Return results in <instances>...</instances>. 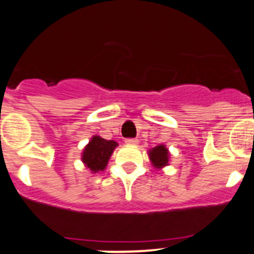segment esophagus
Segmentation results:
<instances>
[{"instance_id": "34e87169", "label": "esophagus", "mask_w": 254, "mask_h": 254, "mask_svg": "<svg viewBox=\"0 0 254 254\" xmlns=\"http://www.w3.org/2000/svg\"><path fill=\"white\" fill-rule=\"evenodd\" d=\"M125 142L127 144H137L138 143V139L137 138H126Z\"/></svg>"}]
</instances>
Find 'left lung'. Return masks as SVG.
Returning <instances> with one entry per match:
<instances>
[{
	"mask_svg": "<svg viewBox=\"0 0 254 254\" xmlns=\"http://www.w3.org/2000/svg\"><path fill=\"white\" fill-rule=\"evenodd\" d=\"M149 158L156 168H162L168 163V149L163 144L154 147L149 151Z\"/></svg>",
	"mask_w": 254,
	"mask_h": 254,
	"instance_id": "1",
	"label": "left lung"
}]
</instances>
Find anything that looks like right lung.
<instances>
[{
	"instance_id": "obj_1",
	"label": "right lung",
	"mask_w": 254,
	"mask_h": 254,
	"mask_svg": "<svg viewBox=\"0 0 254 254\" xmlns=\"http://www.w3.org/2000/svg\"><path fill=\"white\" fill-rule=\"evenodd\" d=\"M116 146H117V142L112 141V139L107 141L98 136L92 137L91 142L84 148L82 161L92 172L96 173L98 171H103L107 166L108 159Z\"/></svg>"
}]
</instances>
